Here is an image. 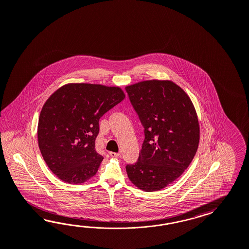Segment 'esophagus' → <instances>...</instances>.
<instances>
[{
  "instance_id": "34e87169",
  "label": "esophagus",
  "mask_w": 249,
  "mask_h": 249,
  "mask_svg": "<svg viewBox=\"0 0 249 249\" xmlns=\"http://www.w3.org/2000/svg\"><path fill=\"white\" fill-rule=\"evenodd\" d=\"M109 156L111 158H121L122 154L121 153H114V152H109Z\"/></svg>"
}]
</instances>
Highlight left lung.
I'll return each mask as SVG.
<instances>
[{
    "mask_svg": "<svg viewBox=\"0 0 249 249\" xmlns=\"http://www.w3.org/2000/svg\"><path fill=\"white\" fill-rule=\"evenodd\" d=\"M145 128V140L128 179L145 192L164 189L193 161L200 142V124L188 94L171 80H146L126 86Z\"/></svg>",
    "mask_w": 249,
    "mask_h": 249,
    "instance_id": "1",
    "label": "left lung"
}]
</instances>
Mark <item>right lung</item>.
<instances>
[{
	"label": "right lung",
	"instance_id": "right-lung-1",
	"mask_svg": "<svg viewBox=\"0 0 249 249\" xmlns=\"http://www.w3.org/2000/svg\"><path fill=\"white\" fill-rule=\"evenodd\" d=\"M125 96L119 86L71 83L44 103L37 142L46 164L60 180L78 184L96 175L103 160L94 146L99 120Z\"/></svg>",
	"mask_w": 249,
	"mask_h": 249
}]
</instances>
